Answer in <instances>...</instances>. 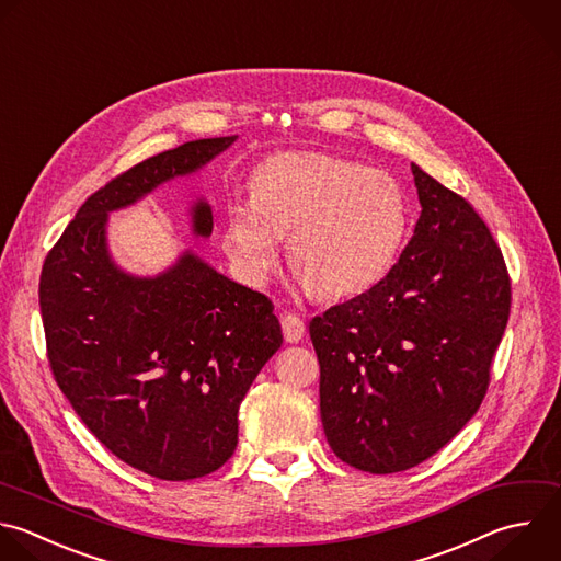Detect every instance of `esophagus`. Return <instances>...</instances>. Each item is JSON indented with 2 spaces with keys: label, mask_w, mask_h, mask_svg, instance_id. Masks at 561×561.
Wrapping results in <instances>:
<instances>
[{
  "label": "esophagus",
  "mask_w": 561,
  "mask_h": 561,
  "mask_svg": "<svg viewBox=\"0 0 561 561\" xmlns=\"http://www.w3.org/2000/svg\"><path fill=\"white\" fill-rule=\"evenodd\" d=\"M280 327L287 342H300L305 337V322L296 313H285L280 318Z\"/></svg>",
  "instance_id": "obj_1"
}]
</instances>
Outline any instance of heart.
I'll list each match as a JSON object with an SVG mask.
<instances>
[{
    "instance_id": "1",
    "label": "heart",
    "mask_w": 561,
    "mask_h": 561,
    "mask_svg": "<svg viewBox=\"0 0 561 561\" xmlns=\"http://www.w3.org/2000/svg\"><path fill=\"white\" fill-rule=\"evenodd\" d=\"M250 188L228 202L221 239L252 285L270 278L289 237V263L318 296H357L392 272L410 234L403 186L353 160L278 153L254 169Z\"/></svg>"
}]
</instances>
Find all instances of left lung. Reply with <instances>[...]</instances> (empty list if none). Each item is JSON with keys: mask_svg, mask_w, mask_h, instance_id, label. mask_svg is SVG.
<instances>
[{"mask_svg": "<svg viewBox=\"0 0 561 561\" xmlns=\"http://www.w3.org/2000/svg\"><path fill=\"white\" fill-rule=\"evenodd\" d=\"M421 215L392 272L309 322L335 456L410 469L476 414L511 307L502 252L476 210L412 162Z\"/></svg>", "mask_w": 561, "mask_h": 561, "instance_id": "left-lung-1", "label": "left lung"}]
</instances>
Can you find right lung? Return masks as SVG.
I'll return each mask as SVG.
<instances>
[{
  "mask_svg": "<svg viewBox=\"0 0 561 561\" xmlns=\"http://www.w3.org/2000/svg\"><path fill=\"white\" fill-rule=\"evenodd\" d=\"M239 136L158 153L94 193L44 263L39 305L59 388L90 432L127 465L160 480L219 469L239 440V405L280 348L263 294L184 248L153 276L110 250V215L162 184L197 175ZM193 237L213 234L206 197L188 204Z\"/></svg>",
  "mask_w": 561,
  "mask_h": 561,
  "instance_id": "right-lung-1",
  "label": "right lung"
}]
</instances>
